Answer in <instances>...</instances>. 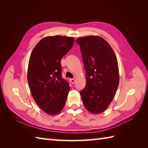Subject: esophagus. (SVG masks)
Here are the masks:
<instances>
[{
  "label": "esophagus",
  "instance_id": "1",
  "mask_svg": "<svg viewBox=\"0 0 148 148\" xmlns=\"http://www.w3.org/2000/svg\"><path fill=\"white\" fill-rule=\"evenodd\" d=\"M70 81H71V82L72 84H74V83H75V79H71Z\"/></svg>",
  "mask_w": 148,
  "mask_h": 148
}]
</instances>
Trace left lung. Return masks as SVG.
Returning <instances> with one entry per match:
<instances>
[{
	"instance_id": "obj_1",
	"label": "left lung",
	"mask_w": 148,
	"mask_h": 148,
	"mask_svg": "<svg viewBox=\"0 0 148 148\" xmlns=\"http://www.w3.org/2000/svg\"><path fill=\"white\" fill-rule=\"evenodd\" d=\"M76 42L80 46L86 72V86L80 95L88 111L99 114L108 108L118 87L117 58L111 46L101 37H82Z\"/></svg>"
}]
</instances>
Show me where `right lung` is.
Segmentation results:
<instances>
[{"label":"right lung","instance_id":"obj_1","mask_svg":"<svg viewBox=\"0 0 148 148\" xmlns=\"http://www.w3.org/2000/svg\"><path fill=\"white\" fill-rule=\"evenodd\" d=\"M72 37H44L34 47L28 66L27 79L31 94L42 111L56 115L65 104L70 90L62 77V58L74 45Z\"/></svg>","mask_w":148,"mask_h":148}]
</instances>
